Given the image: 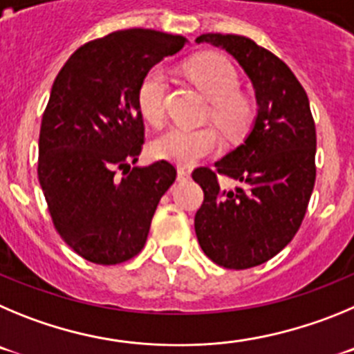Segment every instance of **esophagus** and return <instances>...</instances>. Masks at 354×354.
I'll list each match as a JSON object with an SVG mask.
<instances>
[{
    "instance_id": "obj_1",
    "label": "esophagus",
    "mask_w": 354,
    "mask_h": 354,
    "mask_svg": "<svg viewBox=\"0 0 354 354\" xmlns=\"http://www.w3.org/2000/svg\"><path fill=\"white\" fill-rule=\"evenodd\" d=\"M190 178V171L187 167H178V181H185Z\"/></svg>"
}]
</instances>
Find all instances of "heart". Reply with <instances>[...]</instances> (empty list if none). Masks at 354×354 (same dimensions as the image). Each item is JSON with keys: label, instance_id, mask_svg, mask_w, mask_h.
I'll use <instances>...</instances> for the list:
<instances>
[{"label": "heart", "instance_id": "obj_1", "mask_svg": "<svg viewBox=\"0 0 354 354\" xmlns=\"http://www.w3.org/2000/svg\"><path fill=\"white\" fill-rule=\"evenodd\" d=\"M187 74L194 84L209 98V113L225 132L236 133L250 120V104L238 93L240 77L231 62L218 53L201 54L187 65ZM167 75L160 66L149 68L138 88V107L146 122L160 125L165 114ZM221 145L213 127L187 129L171 127L151 142V153L160 160L192 165L208 157Z\"/></svg>", "mask_w": 354, "mask_h": 354}]
</instances>
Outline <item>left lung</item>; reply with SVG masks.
I'll list each match as a JSON object with an SVG mask.
<instances>
[{
    "label": "left lung",
    "mask_w": 354,
    "mask_h": 354,
    "mask_svg": "<svg viewBox=\"0 0 354 354\" xmlns=\"http://www.w3.org/2000/svg\"><path fill=\"white\" fill-rule=\"evenodd\" d=\"M196 42L227 50L256 91L257 116L243 145L197 167L205 192L194 218L203 252L229 270L252 268L282 250L300 229L316 181V125L304 86L282 59L240 35L206 33ZM216 174L243 187L220 189Z\"/></svg>",
    "instance_id": "8db88e82"
}]
</instances>
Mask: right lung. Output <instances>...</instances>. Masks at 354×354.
Here are the masks:
<instances>
[{
	"label": "right lung",
	"instance_id": "obj_1",
	"mask_svg": "<svg viewBox=\"0 0 354 354\" xmlns=\"http://www.w3.org/2000/svg\"><path fill=\"white\" fill-rule=\"evenodd\" d=\"M185 44L180 35L145 28L114 31L79 47L54 79L38 139V181L59 236L91 263L138 256L158 201L176 180L167 160L130 164L145 142L139 82Z\"/></svg>",
	"mask_w": 354,
	"mask_h": 354
}]
</instances>
